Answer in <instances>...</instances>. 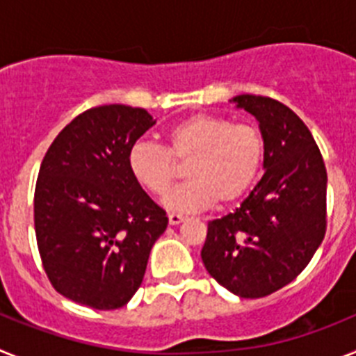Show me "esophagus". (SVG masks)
I'll use <instances>...</instances> for the list:
<instances>
[{
	"label": "esophagus",
	"mask_w": 356,
	"mask_h": 356,
	"mask_svg": "<svg viewBox=\"0 0 356 356\" xmlns=\"http://www.w3.org/2000/svg\"><path fill=\"white\" fill-rule=\"evenodd\" d=\"M184 221H185V216H181V213H175V212L169 213V225H180V222Z\"/></svg>",
	"instance_id": "1"
}]
</instances>
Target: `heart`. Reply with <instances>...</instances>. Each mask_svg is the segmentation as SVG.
Here are the masks:
<instances>
[{
  "mask_svg": "<svg viewBox=\"0 0 356 356\" xmlns=\"http://www.w3.org/2000/svg\"><path fill=\"white\" fill-rule=\"evenodd\" d=\"M266 144L250 122H232L213 114H193L165 130V147L139 140L128 151V169L153 196H165L187 162L188 180L172 191L165 205L181 212L229 205L253 187L260 175Z\"/></svg>",
  "mask_w": 356,
  "mask_h": 356,
  "instance_id": "b5f03b06",
  "label": "heart"
}]
</instances>
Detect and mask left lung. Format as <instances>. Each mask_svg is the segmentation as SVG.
<instances>
[{
    "label": "left lung",
    "instance_id": "left-lung-1",
    "mask_svg": "<svg viewBox=\"0 0 356 356\" xmlns=\"http://www.w3.org/2000/svg\"><path fill=\"white\" fill-rule=\"evenodd\" d=\"M259 119L262 180L235 212L209 222L201 259L217 284L264 298L303 271L326 234V168L303 121L284 103L241 94L229 99Z\"/></svg>",
    "mask_w": 356,
    "mask_h": 356
}]
</instances>
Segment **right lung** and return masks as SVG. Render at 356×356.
Here are the masks:
<instances>
[{"mask_svg":"<svg viewBox=\"0 0 356 356\" xmlns=\"http://www.w3.org/2000/svg\"><path fill=\"white\" fill-rule=\"evenodd\" d=\"M153 122L144 108L94 106L56 135L40 163L37 246L55 291L74 303L124 307L168 228L165 210L128 169V151Z\"/></svg>","mask_w":356,"mask_h":356,"instance_id":"right-lung-1","label":"right lung"}]
</instances>
